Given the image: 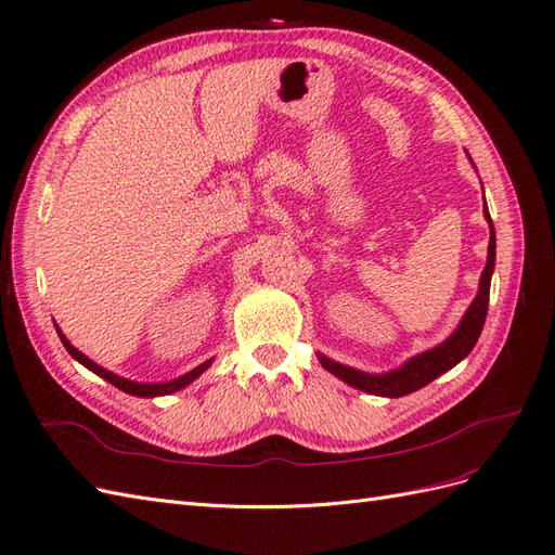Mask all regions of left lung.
Returning a JSON list of instances; mask_svg holds the SVG:
<instances>
[{"instance_id": "1", "label": "left lung", "mask_w": 555, "mask_h": 555, "mask_svg": "<svg viewBox=\"0 0 555 555\" xmlns=\"http://www.w3.org/2000/svg\"><path fill=\"white\" fill-rule=\"evenodd\" d=\"M483 206H486V201H483ZM483 215L491 224L489 259H486V268L481 273V280H479V294L473 300V306L467 308L463 322L459 324L456 331H453L451 338H447L438 347H433L430 351H424V354L410 359L405 365L398 367V371L384 373V375H365L361 371H354V367L340 365L326 357H319V363H322L326 371L333 373L335 377H340L349 386H354V389H361V391L373 393V396H386V398H400V396H408L416 389H422V386L430 384L435 377L447 373L449 367L461 363L477 345L483 322H486V312H489L491 275H493V266H495V231H493L489 208L483 210Z\"/></svg>"}]
</instances>
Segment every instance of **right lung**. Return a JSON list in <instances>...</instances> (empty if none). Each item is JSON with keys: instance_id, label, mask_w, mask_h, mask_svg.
I'll list each match as a JSON object with an SVG mask.
<instances>
[{"instance_id": "obj_1", "label": "right lung", "mask_w": 555, "mask_h": 555, "mask_svg": "<svg viewBox=\"0 0 555 555\" xmlns=\"http://www.w3.org/2000/svg\"><path fill=\"white\" fill-rule=\"evenodd\" d=\"M57 328V326H55ZM57 335H60V340H62V345L66 347V351H69V354L78 361V363H82L86 367H90L92 373H96L99 377H104L106 382H111L113 386H117V389L120 391H125V393H131V396H141V398H153V396H166V393H173V391H180L182 386H188L190 382H194L201 373L206 371V367L210 365V361H206V363H201L198 367H194V371H190L188 375H182V377H178V379H171V382H164V384H139V382H131V379H125V377H120V375H113L111 371H104L102 365H96L94 361H90L86 354H80V351L64 338L62 335V331L57 328Z\"/></svg>"}]
</instances>
